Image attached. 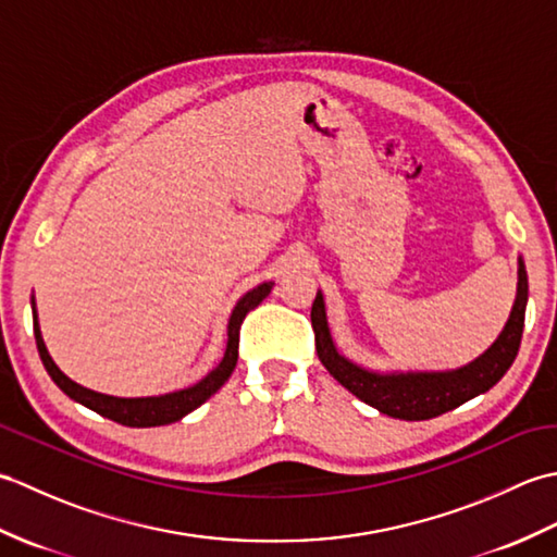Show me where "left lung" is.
<instances>
[{
  "instance_id": "1",
  "label": "left lung",
  "mask_w": 557,
  "mask_h": 557,
  "mask_svg": "<svg viewBox=\"0 0 557 557\" xmlns=\"http://www.w3.org/2000/svg\"><path fill=\"white\" fill-rule=\"evenodd\" d=\"M529 299V280L524 260L519 258V282L517 299L512 306L500 337L493 342L486 354L471 361L465 369L445 373H373L351 363L335 349L330 337L323 294H315L311 306V325L315 333V351L330 375L345 385L351 395H357L366 405L375 407L381 413L405 421H423L441 417V413L457 409L467 399L486 393L510 369L524 333V311Z\"/></svg>"
}]
</instances>
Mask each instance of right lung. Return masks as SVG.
<instances>
[{"mask_svg":"<svg viewBox=\"0 0 557 557\" xmlns=\"http://www.w3.org/2000/svg\"><path fill=\"white\" fill-rule=\"evenodd\" d=\"M272 289V282H263L256 289H251L248 294L239 299V304L234 306V311L230 315V325H227V349H224V357L218 363L215 371H210L203 381L180 389V393H170V395H160V397H110V395H100L92 393L88 387H81L78 383L71 381L62 371L57 369V363L52 361L50 354L45 349V342L40 335L38 321H35V311H33V330H35V345H38L40 359L45 363L47 373H50L52 381L57 383V387L62 389L64 395H69L71 399H76L78 405L88 407L92 411H98L100 417L112 419L122 425H132V429H150V425H168L184 419L186 413H191L194 409H198L203 401L215 395L218 389L227 383V377L232 375L236 359H239V330L248 311H253L256 306L263 301Z\"/></svg>","mask_w":557,"mask_h":557,"instance_id":"add662e5","label":"right lung"}]
</instances>
